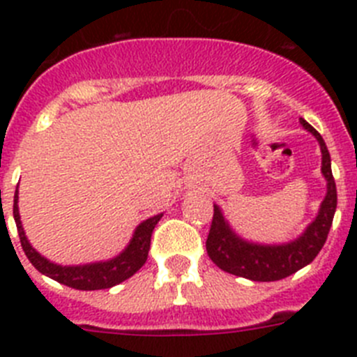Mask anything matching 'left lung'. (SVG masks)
<instances>
[{"mask_svg":"<svg viewBox=\"0 0 357 357\" xmlns=\"http://www.w3.org/2000/svg\"><path fill=\"white\" fill-rule=\"evenodd\" d=\"M301 125L314 135L321 151V175L327 182L326 198L321 200L317 218L305 227V230L293 241L279 245H264L243 239L229 225L220 206H214L213 223L207 236L206 248L211 261L223 272L257 282L280 280L301 268L307 266L321 250L326 243L333 218L336 213V184H334L331 155L321 135L301 118Z\"/></svg>","mask_w":357,"mask_h":357,"instance_id":"1","label":"left lung"}]
</instances>
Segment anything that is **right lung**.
<instances>
[{"label":"right lung","instance_id":"obj_1","mask_svg":"<svg viewBox=\"0 0 357 357\" xmlns=\"http://www.w3.org/2000/svg\"><path fill=\"white\" fill-rule=\"evenodd\" d=\"M17 191L14 195V220L17 225L19 239H21V247H23L24 254L30 259V263L39 270L43 275L50 277V279L61 282V284L69 286V288L82 289V291H93V289H107L112 286L119 284L123 280H127L128 277L134 275L148 259V250H150V239L151 232L162 218V214L151 216L139 225L135 227L134 236H132L130 243H128L125 250L119 252L116 257L107 261H98V263H87V264H77V266H62V264L52 263L46 259L44 255H40L36 248L31 247L28 241L24 229L21 225V216H19L17 207Z\"/></svg>","mask_w":357,"mask_h":357}]
</instances>
